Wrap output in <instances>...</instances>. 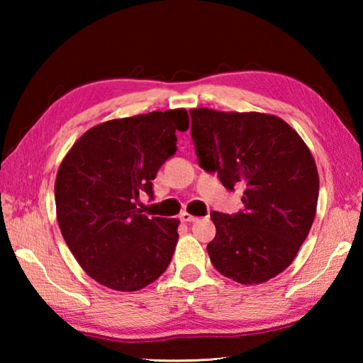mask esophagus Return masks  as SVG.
Segmentation results:
<instances>
[{"instance_id":"esophagus-1","label":"esophagus","mask_w":363,"mask_h":363,"mask_svg":"<svg viewBox=\"0 0 363 363\" xmlns=\"http://www.w3.org/2000/svg\"><path fill=\"white\" fill-rule=\"evenodd\" d=\"M179 219L182 220V223H195V220L199 219V218L192 216V214H189V213H182L181 216H179Z\"/></svg>"}]
</instances>
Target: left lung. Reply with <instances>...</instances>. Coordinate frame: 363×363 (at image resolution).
<instances>
[{
	"mask_svg": "<svg viewBox=\"0 0 363 363\" xmlns=\"http://www.w3.org/2000/svg\"><path fill=\"white\" fill-rule=\"evenodd\" d=\"M199 164L227 190L243 189V210L211 211L208 255L220 274L262 284L293 262L314 223L318 173L304 140L279 116L190 110Z\"/></svg>",
	"mask_w": 363,
	"mask_h": 363,
	"instance_id": "left-lung-1",
	"label": "left lung"
}]
</instances>
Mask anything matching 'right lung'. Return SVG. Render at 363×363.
<instances>
[{
  "label": "right lung",
  "instance_id": "add662e5",
  "mask_svg": "<svg viewBox=\"0 0 363 363\" xmlns=\"http://www.w3.org/2000/svg\"><path fill=\"white\" fill-rule=\"evenodd\" d=\"M184 108L101 123L79 138L57 171V223L65 243L101 285L136 291L169 266L177 219L145 216L136 201L153 199L152 181L186 131Z\"/></svg>",
  "mask_w": 363,
  "mask_h": 363
}]
</instances>
